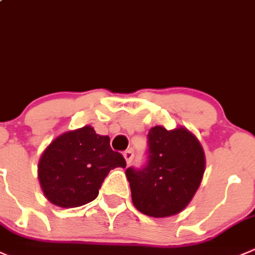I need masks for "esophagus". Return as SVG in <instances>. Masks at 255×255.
<instances>
[{
    "instance_id": "34e87169",
    "label": "esophagus",
    "mask_w": 255,
    "mask_h": 255,
    "mask_svg": "<svg viewBox=\"0 0 255 255\" xmlns=\"http://www.w3.org/2000/svg\"><path fill=\"white\" fill-rule=\"evenodd\" d=\"M123 157H125L127 164H129V163H132L133 157H134V153H133L132 149H128V150H126L125 153H123Z\"/></svg>"
}]
</instances>
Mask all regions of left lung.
<instances>
[{"label": "left lung", "mask_w": 255, "mask_h": 255, "mask_svg": "<svg viewBox=\"0 0 255 255\" xmlns=\"http://www.w3.org/2000/svg\"><path fill=\"white\" fill-rule=\"evenodd\" d=\"M148 160L142 169L128 168L126 175L132 202L140 213L167 218L190 203L206 170V155L198 138L184 127L162 126L148 132Z\"/></svg>", "instance_id": "8db88e82"}]
</instances>
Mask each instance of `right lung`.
Listing matches in <instances>:
<instances>
[{
    "label": "right lung",
    "mask_w": 255,
    "mask_h": 255,
    "mask_svg": "<svg viewBox=\"0 0 255 255\" xmlns=\"http://www.w3.org/2000/svg\"><path fill=\"white\" fill-rule=\"evenodd\" d=\"M117 167L126 168V160L111 148L110 137L85 126L47 145L38 162V180L52 204L76 208L97 198L105 178Z\"/></svg>",
    "instance_id": "right-lung-1"
}]
</instances>
